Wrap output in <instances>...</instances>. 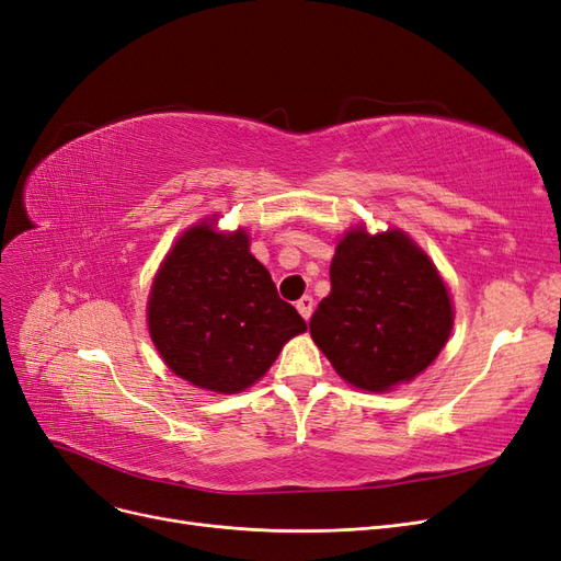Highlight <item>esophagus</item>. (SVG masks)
I'll list each match as a JSON object with an SVG mask.
<instances>
[{
    "mask_svg": "<svg viewBox=\"0 0 561 561\" xmlns=\"http://www.w3.org/2000/svg\"><path fill=\"white\" fill-rule=\"evenodd\" d=\"M297 311L301 313V318H304V320H309V318H311V313H313V297L304 295V297L297 301Z\"/></svg>",
    "mask_w": 561,
    "mask_h": 561,
    "instance_id": "1",
    "label": "esophagus"
}]
</instances>
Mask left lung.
I'll return each instance as SVG.
<instances>
[{
	"instance_id": "obj_1",
	"label": "left lung",
	"mask_w": 561,
	"mask_h": 561,
	"mask_svg": "<svg viewBox=\"0 0 561 561\" xmlns=\"http://www.w3.org/2000/svg\"><path fill=\"white\" fill-rule=\"evenodd\" d=\"M330 280L332 293L309 328L348 383L388 390L412 381L443 351L454 322L447 287L402 231L346 233Z\"/></svg>"
}]
</instances>
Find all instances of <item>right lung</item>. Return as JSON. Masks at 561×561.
Wrapping results in <instances>:
<instances>
[{
  "mask_svg": "<svg viewBox=\"0 0 561 561\" xmlns=\"http://www.w3.org/2000/svg\"><path fill=\"white\" fill-rule=\"evenodd\" d=\"M149 334L161 358L190 383L239 393L307 330L248 250V233L210 225L184 231L151 285Z\"/></svg>",
  "mask_w": 561,
  "mask_h": 561,
  "instance_id": "right-lung-1",
  "label": "right lung"
}]
</instances>
